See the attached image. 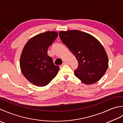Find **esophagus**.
<instances>
[{
	"label": "esophagus",
	"mask_w": 123,
	"mask_h": 123,
	"mask_svg": "<svg viewBox=\"0 0 123 123\" xmlns=\"http://www.w3.org/2000/svg\"><path fill=\"white\" fill-rule=\"evenodd\" d=\"M67 64V62H63V63H62V65H66V64Z\"/></svg>",
	"instance_id": "esophagus-1"
}]
</instances>
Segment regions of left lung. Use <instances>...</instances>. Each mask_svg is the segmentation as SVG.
<instances>
[{"label": "left lung", "instance_id": "8db88e82", "mask_svg": "<svg viewBox=\"0 0 123 123\" xmlns=\"http://www.w3.org/2000/svg\"><path fill=\"white\" fill-rule=\"evenodd\" d=\"M59 36L78 61L75 75L86 84L98 81L108 67L107 55L101 43L91 34L79 30L61 31Z\"/></svg>", "mask_w": 123, "mask_h": 123}]
</instances>
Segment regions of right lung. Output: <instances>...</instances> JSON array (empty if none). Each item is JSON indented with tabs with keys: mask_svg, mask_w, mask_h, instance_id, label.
<instances>
[{
	"mask_svg": "<svg viewBox=\"0 0 123 123\" xmlns=\"http://www.w3.org/2000/svg\"><path fill=\"white\" fill-rule=\"evenodd\" d=\"M58 37L55 31L46 32L32 37L25 45L20 57L22 74L38 86L48 84L56 76L59 67L47 54L48 48Z\"/></svg>",
	"mask_w": 123,
	"mask_h": 123,
	"instance_id": "1",
	"label": "right lung"
}]
</instances>
